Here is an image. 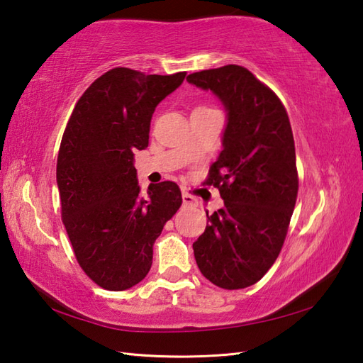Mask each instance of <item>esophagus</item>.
<instances>
[{
	"instance_id": "34e87169",
	"label": "esophagus",
	"mask_w": 363,
	"mask_h": 363,
	"mask_svg": "<svg viewBox=\"0 0 363 363\" xmlns=\"http://www.w3.org/2000/svg\"><path fill=\"white\" fill-rule=\"evenodd\" d=\"M182 203H184V206L195 207V206H198V199L189 194H182Z\"/></svg>"
}]
</instances>
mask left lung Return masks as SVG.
I'll return each instance as SVG.
<instances>
[{
    "instance_id": "obj_1",
    "label": "left lung",
    "mask_w": 363,
    "mask_h": 363,
    "mask_svg": "<svg viewBox=\"0 0 363 363\" xmlns=\"http://www.w3.org/2000/svg\"><path fill=\"white\" fill-rule=\"evenodd\" d=\"M211 90L226 111L223 150L206 184L225 204L207 213L194 243L198 268L226 290L260 281L281 252L298 195V172L289 115L281 99L251 72L225 65L187 76Z\"/></svg>"
}]
</instances>
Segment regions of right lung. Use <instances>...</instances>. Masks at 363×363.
I'll list each match as a JSON object with an SVG mask.
<instances>
[{
	"mask_svg": "<svg viewBox=\"0 0 363 363\" xmlns=\"http://www.w3.org/2000/svg\"><path fill=\"white\" fill-rule=\"evenodd\" d=\"M184 78L112 68L67 123L56 169L62 221L81 268L106 290L130 289L148 274L152 245L182 204L172 181L140 194L134 152L148 146L154 111Z\"/></svg>",
	"mask_w": 363,
	"mask_h": 363,
	"instance_id": "add662e5",
	"label": "right lung"
}]
</instances>
